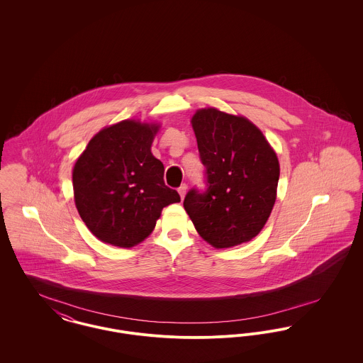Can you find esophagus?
Segmentation results:
<instances>
[{"label": "esophagus", "mask_w": 363, "mask_h": 363, "mask_svg": "<svg viewBox=\"0 0 363 363\" xmlns=\"http://www.w3.org/2000/svg\"><path fill=\"white\" fill-rule=\"evenodd\" d=\"M186 190H188V186L184 184V185H181L179 188H178V193H179V196H181V199H184L185 197V194H186Z\"/></svg>", "instance_id": "34e87169"}]
</instances>
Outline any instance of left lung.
I'll list each match as a JSON object with an SVG mask.
<instances>
[{
  "label": "left lung",
  "mask_w": 363,
  "mask_h": 363,
  "mask_svg": "<svg viewBox=\"0 0 363 363\" xmlns=\"http://www.w3.org/2000/svg\"><path fill=\"white\" fill-rule=\"evenodd\" d=\"M207 189H190L184 207L216 249L255 238L277 200L279 160L259 128L241 116L200 108L191 118Z\"/></svg>",
  "instance_id": "8db88e82"
}]
</instances>
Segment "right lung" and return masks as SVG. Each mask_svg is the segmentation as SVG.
<instances>
[{
  "instance_id": "obj_1",
  "label": "right lung",
  "mask_w": 363,
  "mask_h": 363,
  "mask_svg": "<svg viewBox=\"0 0 363 363\" xmlns=\"http://www.w3.org/2000/svg\"><path fill=\"white\" fill-rule=\"evenodd\" d=\"M157 130L156 123L135 120L107 126L89 140L73 167L79 215L104 243L138 245L152 233L162 209L181 201L151 152Z\"/></svg>"
}]
</instances>
